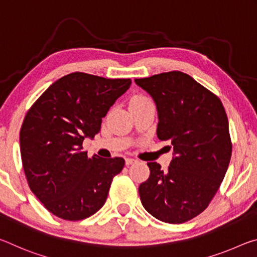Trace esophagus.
Instances as JSON below:
<instances>
[{"label":"esophagus","mask_w":257,"mask_h":257,"mask_svg":"<svg viewBox=\"0 0 257 257\" xmlns=\"http://www.w3.org/2000/svg\"><path fill=\"white\" fill-rule=\"evenodd\" d=\"M125 163H126V165L130 166V165H132V164L137 163V159H134V158H126L125 159Z\"/></svg>","instance_id":"obj_1"}]
</instances>
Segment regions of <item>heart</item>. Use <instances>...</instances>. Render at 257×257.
<instances>
[{"label": "heart", "mask_w": 257, "mask_h": 257, "mask_svg": "<svg viewBox=\"0 0 257 257\" xmlns=\"http://www.w3.org/2000/svg\"><path fill=\"white\" fill-rule=\"evenodd\" d=\"M146 100H149L145 98V96H136V98H133L131 102H141V101H146Z\"/></svg>", "instance_id": "obj_1"}]
</instances>
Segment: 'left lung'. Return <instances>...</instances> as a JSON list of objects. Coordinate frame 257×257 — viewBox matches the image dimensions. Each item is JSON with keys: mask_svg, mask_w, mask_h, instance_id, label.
<instances>
[{"mask_svg": "<svg viewBox=\"0 0 257 257\" xmlns=\"http://www.w3.org/2000/svg\"><path fill=\"white\" fill-rule=\"evenodd\" d=\"M134 81L154 99L157 137L171 141L174 151L167 171L147 164L141 203L159 221L184 223L207 208L228 170L232 144L226 112L215 94L182 71Z\"/></svg>", "mask_w": 257, "mask_h": 257, "instance_id": "1", "label": "left lung"}]
</instances>
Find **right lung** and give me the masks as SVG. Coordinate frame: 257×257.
I'll list each match as a JSON object with an SVG mask.
<instances>
[{"instance_id":"obj_1","label":"right lung","mask_w":257,"mask_h":257,"mask_svg":"<svg viewBox=\"0 0 257 257\" xmlns=\"http://www.w3.org/2000/svg\"><path fill=\"white\" fill-rule=\"evenodd\" d=\"M130 78L85 73L59 78L35 101L20 128V154L28 186L53 215L79 221L106 203L120 157H87L85 138L99 133L102 117L128 90Z\"/></svg>"}]
</instances>
